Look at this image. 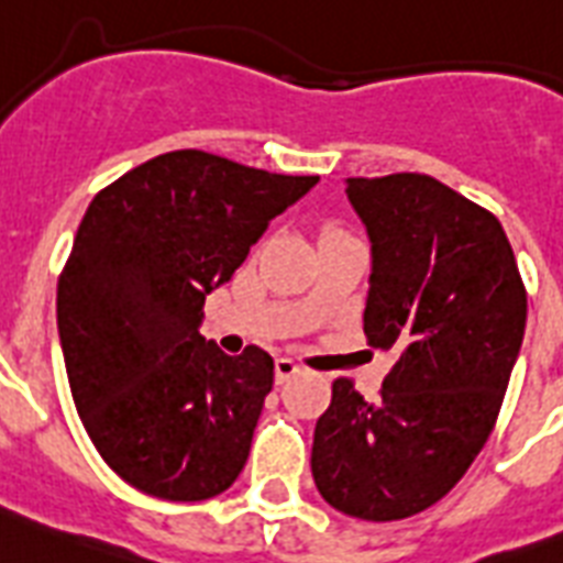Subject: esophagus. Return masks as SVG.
Segmentation results:
<instances>
[{"label": "esophagus", "mask_w": 563, "mask_h": 563, "mask_svg": "<svg viewBox=\"0 0 563 563\" xmlns=\"http://www.w3.org/2000/svg\"><path fill=\"white\" fill-rule=\"evenodd\" d=\"M296 374H299V365H296L292 360H287V356H278V360H276V383L278 385L287 383V379H290V376H296Z\"/></svg>", "instance_id": "obj_1"}]
</instances>
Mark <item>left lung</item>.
I'll return each instance as SVG.
<instances>
[{
  "label": "left lung",
  "instance_id": "obj_1",
  "mask_svg": "<svg viewBox=\"0 0 563 563\" xmlns=\"http://www.w3.org/2000/svg\"><path fill=\"white\" fill-rule=\"evenodd\" d=\"M371 241L365 333L394 351L368 402L333 383L313 431L316 489L362 521L438 504L489 440L527 328V292L504 227L417 172L345 178Z\"/></svg>",
  "mask_w": 563,
  "mask_h": 563
}]
</instances>
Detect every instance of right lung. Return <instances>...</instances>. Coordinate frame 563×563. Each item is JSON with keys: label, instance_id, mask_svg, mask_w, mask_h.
Here are the masks:
<instances>
[{"label": "right lung", "instance_id": "right-lung-1", "mask_svg": "<svg viewBox=\"0 0 563 563\" xmlns=\"http://www.w3.org/2000/svg\"><path fill=\"white\" fill-rule=\"evenodd\" d=\"M316 184L180 148L88 203L57 285L59 345L88 438L143 495L207 500L241 475L273 360L203 339V301Z\"/></svg>", "mask_w": 563, "mask_h": 563}]
</instances>
